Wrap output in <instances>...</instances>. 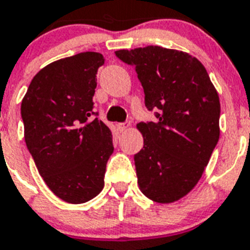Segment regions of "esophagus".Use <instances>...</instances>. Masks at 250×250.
Returning <instances> with one entry per match:
<instances>
[{
  "label": "esophagus",
  "instance_id": "34e87169",
  "mask_svg": "<svg viewBox=\"0 0 250 250\" xmlns=\"http://www.w3.org/2000/svg\"><path fill=\"white\" fill-rule=\"evenodd\" d=\"M129 127H130V125H129V124H126V123L117 124V129L120 130L121 133H124V131H126V130L129 129Z\"/></svg>",
  "mask_w": 250,
  "mask_h": 250
}]
</instances>
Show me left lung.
Masks as SVG:
<instances>
[{"mask_svg":"<svg viewBox=\"0 0 250 250\" xmlns=\"http://www.w3.org/2000/svg\"><path fill=\"white\" fill-rule=\"evenodd\" d=\"M116 56L135 66L156 123H139L144 146L134 156L138 187L157 203H174L198 184L220 138V98L197 57L147 46Z\"/></svg>","mask_w":250,"mask_h":250,"instance_id":"left-lung-1","label":"left lung"}]
</instances>
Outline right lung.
Masks as SVG:
<instances>
[{
  "label": "right lung",
  "instance_id": "obj_1",
  "mask_svg": "<svg viewBox=\"0 0 250 250\" xmlns=\"http://www.w3.org/2000/svg\"><path fill=\"white\" fill-rule=\"evenodd\" d=\"M98 52H82L39 70L21 101L24 138L39 175L56 197L71 204L90 201L104 187L113 152L112 133L93 119Z\"/></svg>",
  "mask_w": 250,
  "mask_h": 250
}]
</instances>
